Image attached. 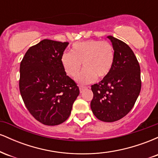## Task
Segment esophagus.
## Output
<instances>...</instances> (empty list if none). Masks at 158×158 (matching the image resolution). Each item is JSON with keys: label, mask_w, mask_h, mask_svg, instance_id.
<instances>
[{"label": "esophagus", "mask_w": 158, "mask_h": 158, "mask_svg": "<svg viewBox=\"0 0 158 158\" xmlns=\"http://www.w3.org/2000/svg\"><path fill=\"white\" fill-rule=\"evenodd\" d=\"M86 88H88V87L82 86V85H80V86H79V90H80V92H82V90L86 89Z\"/></svg>", "instance_id": "1"}]
</instances>
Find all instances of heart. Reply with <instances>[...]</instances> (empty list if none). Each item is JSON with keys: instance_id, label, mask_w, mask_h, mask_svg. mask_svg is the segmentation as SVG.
I'll list each match as a JSON object with an SVG mask.
<instances>
[{"instance_id": "heart-1", "label": "heart", "mask_w": 158, "mask_h": 158, "mask_svg": "<svg viewBox=\"0 0 158 158\" xmlns=\"http://www.w3.org/2000/svg\"><path fill=\"white\" fill-rule=\"evenodd\" d=\"M114 61V50L108 41L90 39L79 41L72 45L71 52L61 56V63L65 73L70 77H77L81 68L83 71L77 78L81 84H89L103 79L109 74Z\"/></svg>"}]
</instances>
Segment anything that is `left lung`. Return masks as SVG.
<instances>
[{"instance_id":"obj_1","label":"left lung","mask_w":158,"mask_h":158,"mask_svg":"<svg viewBox=\"0 0 158 158\" xmlns=\"http://www.w3.org/2000/svg\"><path fill=\"white\" fill-rule=\"evenodd\" d=\"M108 38L114 48V64L106 77L91 85L90 108L97 119L110 123L132 109L140 92L141 79L139 62L129 46L111 35Z\"/></svg>"}]
</instances>
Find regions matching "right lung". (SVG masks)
I'll list each match as a JSON object with an SVG mask.
<instances>
[{"label":"right lung","instance_id":"1","mask_svg":"<svg viewBox=\"0 0 158 158\" xmlns=\"http://www.w3.org/2000/svg\"><path fill=\"white\" fill-rule=\"evenodd\" d=\"M68 44L42 40L28 49L20 64L19 89L25 106L46 126L64 123L79 94L77 84L67 76L61 63Z\"/></svg>","mask_w":158,"mask_h":158}]
</instances>
